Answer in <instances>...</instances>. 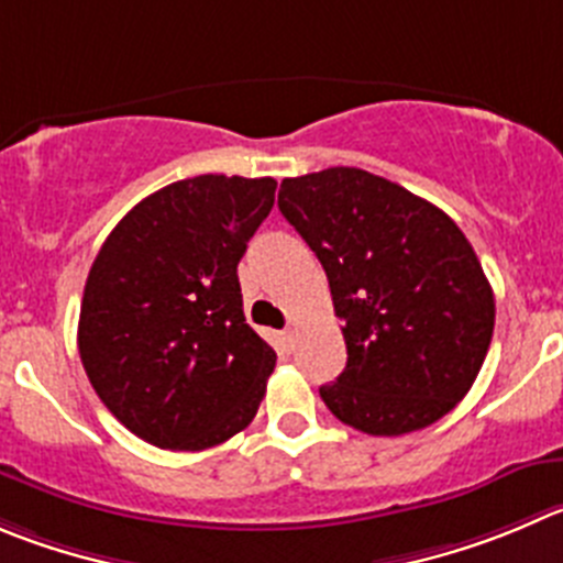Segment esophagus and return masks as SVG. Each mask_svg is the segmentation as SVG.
I'll list each match as a JSON object with an SVG mask.
<instances>
[{
    "mask_svg": "<svg viewBox=\"0 0 563 563\" xmlns=\"http://www.w3.org/2000/svg\"><path fill=\"white\" fill-rule=\"evenodd\" d=\"M278 345L285 347V351H292V347H296V331L292 329L278 331Z\"/></svg>",
    "mask_w": 563,
    "mask_h": 563,
    "instance_id": "esophagus-1",
    "label": "esophagus"
}]
</instances>
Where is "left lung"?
Instances as JSON below:
<instances>
[{"label": "left lung", "instance_id": "left-lung-1", "mask_svg": "<svg viewBox=\"0 0 563 563\" xmlns=\"http://www.w3.org/2000/svg\"><path fill=\"white\" fill-rule=\"evenodd\" d=\"M278 210L331 287L347 365L320 398L345 426L400 437L445 417L473 387L495 296L462 229L426 198L362 168L282 181Z\"/></svg>", "mask_w": 563, "mask_h": 563}]
</instances>
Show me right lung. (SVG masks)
Here are the masks:
<instances>
[{"mask_svg":"<svg viewBox=\"0 0 563 563\" xmlns=\"http://www.w3.org/2000/svg\"><path fill=\"white\" fill-rule=\"evenodd\" d=\"M271 176L205 174L132 207L96 254L79 358L101 404L165 451L221 445L254 420L276 351L245 323L238 262Z\"/></svg>","mask_w":563,"mask_h":563,"instance_id":"right-lung-1","label":"right lung"}]
</instances>
